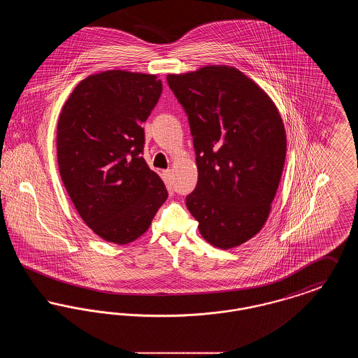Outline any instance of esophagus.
Masks as SVG:
<instances>
[{"mask_svg": "<svg viewBox=\"0 0 358 358\" xmlns=\"http://www.w3.org/2000/svg\"><path fill=\"white\" fill-rule=\"evenodd\" d=\"M162 176H164V181H165V184H166L168 187H171V185H173V171H171V169L164 171Z\"/></svg>", "mask_w": 358, "mask_h": 358, "instance_id": "obj_1", "label": "esophagus"}]
</instances>
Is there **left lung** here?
<instances>
[{"instance_id":"left-lung-1","label":"left lung","mask_w":358,"mask_h":358,"mask_svg":"<svg viewBox=\"0 0 358 358\" xmlns=\"http://www.w3.org/2000/svg\"><path fill=\"white\" fill-rule=\"evenodd\" d=\"M166 80L196 152L199 180L187 209L208 243L238 247L263 228L279 187L287 145L278 108L234 67L206 66Z\"/></svg>"}]
</instances>
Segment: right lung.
<instances>
[{
	"label": "right lung",
	"instance_id": "right-lung-1",
	"mask_svg": "<svg viewBox=\"0 0 358 358\" xmlns=\"http://www.w3.org/2000/svg\"><path fill=\"white\" fill-rule=\"evenodd\" d=\"M161 92L155 75L104 71L76 85L60 113V177L83 222L106 241H134L168 199L142 157V123Z\"/></svg>",
	"mask_w": 358,
	"mask_h": 358
}]
</instances>
